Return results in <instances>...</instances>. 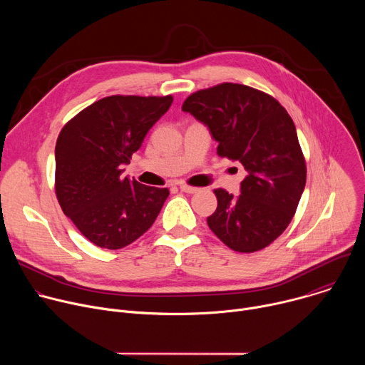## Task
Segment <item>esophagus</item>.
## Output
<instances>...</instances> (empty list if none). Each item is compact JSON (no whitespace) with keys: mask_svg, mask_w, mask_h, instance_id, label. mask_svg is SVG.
Wrapping results in <instances>:
<instances>
[{"mask_svg":"<svg viewBox=\"0 0 365 365\" xmlns=\"http://www.w3.org/2000/svg\"><path fill=\"white\" fill-rule=\"evenodd\" d=\"M179 189L185 193H196L199 189L195 187V186H190V185H186V183H180L179 185Z\"/></svg>","mask_w":365,"mask_h":365,"instance_id":"obj_1","label":"esophagus"}]
</instances>
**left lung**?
<instances>
[{
    "label": "left lung",
    "instance_id": "8db88e82",
    "mask_svg": "<svg viewBox=\"0 0 365 365\" xmlns=\"http://www.w3.org/2000/svg\"><path fill=\"white\" fill-rule=\"evenodd\" d=\"M182 110L207 125L220 158L248 172L238 197L214 190L218 206L207 225L234 251L266 248L289 227L306 185L293 120L272 95L231 82L193 92Z\"/></svg>",
    "mask_w": 365,
    "mask_h": 365
}]
</instances>
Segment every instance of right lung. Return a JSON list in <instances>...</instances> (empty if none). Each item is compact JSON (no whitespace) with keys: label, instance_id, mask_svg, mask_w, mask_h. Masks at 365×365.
I'll return each instance as SVG.
<instances>
[{"label":"right lung","instance_id":"add662e5","mask_svg":"<svg viewBox=\"0 0 365 365\" xmlns=\"http://www.w3.org/2000/svg\"><path fill=\"white\" fill-rule=\"evenodd\" d=\"M172 102V95H111L62 128L55 150L56 196L63 214L96 247H127L158 218L169 189L123 178L121 165L130 163Z\"/></svg>","mask_w":365,"mask_h":365}]
</instances>
